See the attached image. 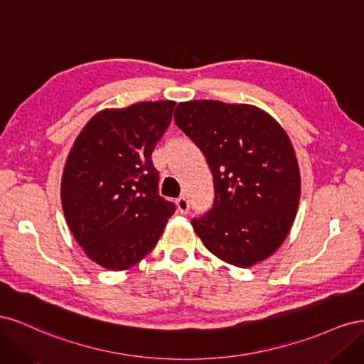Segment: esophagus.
<instances>
[{
    "label": "esophagus",
    "instance_id": "esophagus-1",
    "mask_svg": "<svg viewBox=\"0 0 364 364\" xmlns=\"http://www.w3.org/2000/svg\"><path fill=\"white\" fill-rule=\"evenodd\" d=\"M176 206H178V211L181 214H186V213H188V209H190V203H188V200H186V197H183V196L176 200Z\"/></svg>",
    "mask_w": 364,
    "mask_h": 364
}]
</instances>
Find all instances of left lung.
I'll return each mask as SVG.
<instances>
[{"mask_svg": "<svg viewBox=\"0 0 364 364\" xmlns=\"http://www.w3.org/2000/svg\"><path fill=\"white\" fill-rule=\"evenodd\" d=\"M174 121L202 150L214 178V205L191 220L194 232L232 266L267 259L287 238L301 197L285 130L257 106L214 100L179 103Z\"/></svg>", "mask_w": 364, "mask_h": 364, "instance_id": "obj_1", "label": "left lung"}]
</instances>
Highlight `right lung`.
Listing matches in <instances>:
<instances>
[{
    "mask_svg": "<svg viewBox=\"0 0 364 364\" xmlns=\"http://www.w3.org/2000/svg\"><path fill=\"white\" fill-rule=\"evenodd\" d=\"M174 102H141L97 112L65 162V218L86 257L109 270L134 267L156 246L174 203L158 194L151 151L171 123Z\"/></svg>",
    "mask_w": 364,
    "mask_h": 364,
    "instance_id": "1",
    "label": "right lung"
}]
</instances>
